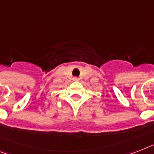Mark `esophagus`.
Listing matches in <instances>:
<instances>
[{"label":"esophagus","instance_id":"esophagus-1","mask_svg":"<svg viewBox=\"0 0 154 154\" xmlns=\"http://www.w3.org/2000/svg\"><path fill=\"white\" fill-rule=\"evenodd\" d=\"M78 78H73V81H78Z\"/></svg>","mask_w":154,"mask_h":154}]
</instances>
